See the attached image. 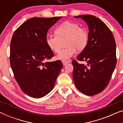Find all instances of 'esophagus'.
<instances>
[{
    "label": "esophagus",
    "instance_id": "34e87169",
    "mask_svg": "<svg viewBox=\"0 0 123 123\" xmlns=\"http://www.w3.org/2000/svg\"><path fill=\"white\" fill-rule=\"evenodd\" d=\"M62 63H63V65H65L68 64L69 63V62H68V61H62Z\"/></svg>",
    "mask_w": 123,
    "mask_h": 123
}]
</instances>
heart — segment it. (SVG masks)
Segmentation results:
<instances>
[{"instance_id": "b5f03b06", "label": "heart", "mask_w": 123, "mask_h": 123, "mask_svg": "<svg viewBox=\"0 0 123 123\" xmlns=\"http://www.w3.org/2000/svg\"><path fill=\"white\" fill-rule=\"evenodd\" d=\"M55 33L47 35L46 42L50 50L55 53L59 51L62 41H65V46L56 56V59L63 61L67 60L76 52L82 51L88 44L89 35L85 27L78 23L65 21L55 29Z\"/></svg>"}]
</instances>
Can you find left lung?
I'll return each instance as SVG.
<instances>
[{"label": "left lung", "mask_w": 123, "mask_h": 123, "mask_svg": "<svg viewBox=\"0 0 123 123\" xmlns=\"http://www.w3.org/2000/svg\"><path fill=\"white\" fill-rule=\"evenodd\" d=\"M87 23L89 38L86 48L72 61L73 78L77 89L86 95L102 92L110 82L117 64L116 43L112 32L104 22L92 15L75 16Z\"/></svg>", "instance_id": "1"}]
</instances>
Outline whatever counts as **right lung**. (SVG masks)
I'll use <instances>...</instances> for the list:
<instances>
[{
    "instance_id": "right-lung-1",
    "label": "right lung",
    "mask_w": 123,
    "mask_h": 123,
    "mask_svg": "<svg viewBox=\"0 0 123 123\" xmlns=\"http://www.w3.org/2000/svg\"><path fill=\"white\" fill-rule=\"evenodd\" d=\"M62 17H33L17 28L10 44V64L15 80L30 96L41 98L53 90L63 64L52 62L54 54L47 45L48 31Z\"/></svg>"
}]
</instances>
